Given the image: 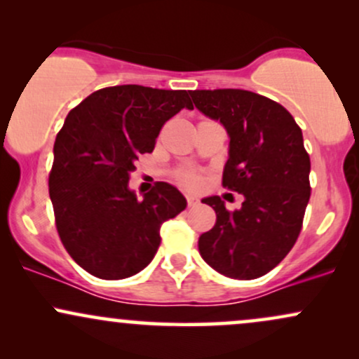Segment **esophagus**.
I'll return each instance as SVG.
<instances>
[{
	"instance_id": "1",
	"label": "esophagus",
	"mask_w": 359,
	"mask_h": 359,
	"mask_svg": "<svg viewBox=\"0 0 359 359\" xmlns=\"http://www.w3.org/2000/svg\"><path fill=\"white\" fill-rule=\"evenodd\" d=\"M199 204V199L197 197H192V196H187V205L189 208H194V205Z\"/></svg>"
}]
</instances>
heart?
<instances>
[{"label":"heart","mask_w":359,"mask_h":359,"mask_svg":"<svg viewBox=\"0 0 359 359\" xmlns=\"http://www.w3.org/2000/svg\"><path fill=\"white\" fill-rule=\"evenodd\" d=\"M177 182L182 184L184 187L191 189V191H199L201 187L204 185V179L201 177L199 174H196V172H191V170H180L179 174L175 175Z\"/></svg>","instance_id":"b5f03b06"}]
</instances>
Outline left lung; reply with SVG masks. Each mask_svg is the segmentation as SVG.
Returning <instances> with one entry per match:
<instances>
[{
	"instance_id": "left-lung-1",
	"label": "left lung",
	"mask_w": 359,
	"mask_h": 359,
	"mask_svg": "<svg viewBox=\"0 0 359 359\" xmlns=\"http://www.w3.org/2000/svg\"><path fill=\"white\" fill-rule=\"evenodd\" d=\"M196 108L229 135L222 187L243 194L241 209L203 199L216 224L201 234L199 253L229 278L263 277L287 257L302 229L311 197V158L302 130L278 102L243 89L191 90Z\"/></svg>"
}]
</instances>
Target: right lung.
Listing matches in <instances>:
<instances>
[{
  "label": "right lung",
  "mask_w": 359,
  "mask_h": 359,
  "mask_svg": "<svg viewBox=\"0 0 359 359\" xmlns=\"http://www.w3.org/2000/svg\"><path fill=\"white\" fill-rule=\"evenodd\" d=\"M191 90L113 86L93 93L65 118L53 143L48 194L62 245L97 278L142 271L160 246V228L187 201L156 182L138 199L128 189L138 156L154 151L160 130L180 109H194Z\"/></svg>",
  "instance_id": "obj_1"
}]
</instances>
